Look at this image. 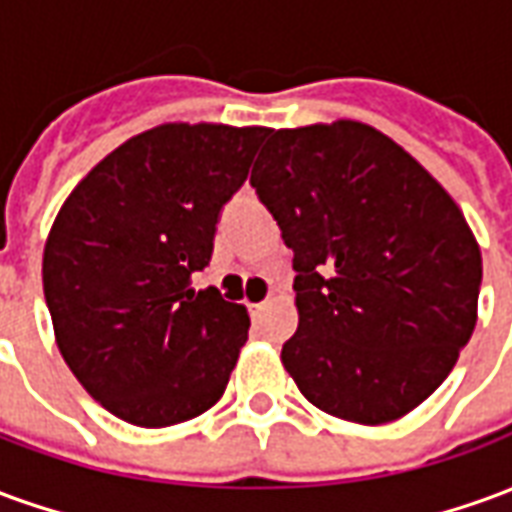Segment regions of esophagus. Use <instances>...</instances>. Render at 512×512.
<instances>
[{"mask_svg": "<svg viewBox=\"0 0 512 512\" xmlns=\"http://www.w3.org/2000/svg\"><path fill=\"white\" fill-rule=\"evenodd\" d=\"M246 307H249V315H252V318H260V315L266 312V301H257V304H246Z\"/></svg>", "mask_w": 512, "mask_h": 512, "instance_id": "esophagus-1", "label": "esophagus"}]
</instances>
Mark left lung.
I'll use <instances>...</instances> for the list:
<instances>
[{"mask_svg": "<svg viewBox=\"0 0 512 512\" xmlns=\"http://www.w3.org/2000/svg\"><path fill=\"white\" fill-rule=\"evenodd\" d=\"M266 136L249 183L293 249L299 310L282 365L332 417H406L472 337L480 246L439 180L373 126Z\"/></svg>", "mask_w": 512, "mask_h": 512, "instance_id": "1", "label": "left lung"}]
</instances>
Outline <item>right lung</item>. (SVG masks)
Returning a JSON list of instances; mask_svg holds the SVG:
<instances>
[{
	"label": "right lung",
	"mask_w": 512,
	"mask_h": 512,
	"mask_svg": "<svg viewBox=\"0 0 512 512\" xmlns=\"http://www.w3.org/2000/svg\"><path fill=\"white\" fill-rule=\"evenodd\" d=\"M263 126L164 123L95 164L51 224L43 293L62 359L115 417L167 428L224 395L249 337L244 304L191 279Z\"/></svg>",
	"instance_id": "right-lung-1"
}]
</instances>
